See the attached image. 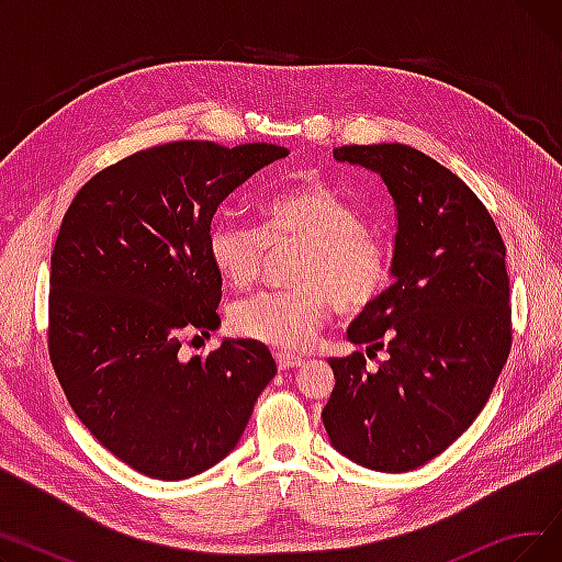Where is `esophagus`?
Wrapping results in <instances>:
<instances>
[{
	"label": "esophagus",
	"mask_w": 562,
	"mask_h": 562,
	"mask_svg": "<svg viewBox=\"0 0 562 562\" xmlns=\"http://www.w3.org/2000/svg\"><path fill=\"white\" fill-rule=\"evenodd\" d=\"M276 362H278V369H282V371H286V369H296V367H301V364H303V360H301V358H296V356H289V352H282V350H278V352H276Z\"/></svg>",
	"instance_id": "esophagus-1"
}]
</instances>
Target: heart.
<instances>
[{
    "label": "heart",
    "instance_id": "heart-1",
    "mask_svg": "<svg viewBox=\"0 0 562 562\" xmlns=\"http://www.w3.org/2000/svg\"><path fill=\"white\" fill-rule=\"evenodd\" d=\"M261 229L229 216L212 221L206 252L216 273L234 289L257 282L269 246L305 244L299 289L269 291L232 312L241 337L280 350L307 348L333 305L341 314L369 310L392 282V255L367 229L352 202L323 180L291 187L259 204Z\"/></svg>",
    "mask_w": 562,
    "mask_h": 562
}]
</instances>
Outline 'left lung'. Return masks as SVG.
Returning <instances> with one entry per match:
<instances>
[{"label": "left lung", "mask_w": 562, "mask_h": 562, "mask_svg": "<svg viewBox=\"0 0 562 562\" xmlns=\"http://www.w3.org/2000/svg\"><path fill=\"white\" fill-rule=\"evenodd\" d=\"M335 159L382 177L398 232L396 282L348 328L364 352L330 358L335 390L321 412L333 447L375 471L417 469L474 424L510 344L504 239L458 175L403 143L344 145Z\"/></svg>", "instance_id": "obj_1"}]
</instances>
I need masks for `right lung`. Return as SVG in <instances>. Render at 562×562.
<instances>
[{"instance_id": "obj_1", "label": "right lung", "mask_w": 562, "mask_h": 562, "mask_svg": "<svg viewBox=\"0 0 562 562\" xmlns=\"http://www.w3.org/2000/svg\"><path fill=\"white\" fill-rule=\"evenodd\" d=\"M286 155L271 143L157 145L91 177L64 216L49 360L81 424L145 476L182 481L221 462L278 371L255 339L195 358L182 346L221 326L223 280L206 252L218 204Z\"/></svg>"}]
</instances>
